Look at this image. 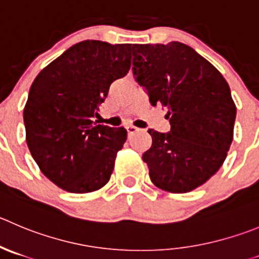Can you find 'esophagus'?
<instances>
[{
  "label": "esophagus",
  "mask_w": 259,
  "mask_h": 259,
  "mask_svg": "<svg viewBox=\"0 0 259 259\" xmlns=\"http://www.w3.org/2000/svg\"><path fill=\"white\" fill-rule=\"evenodd\" d=\"M125 130H127L128 135H134V134H135V132L140 131L139 128H137V127H135V125H132V124H128V125H127V127H125Z\"/></svg>",
  "instance_id": "34e87169"
}]
</instances>
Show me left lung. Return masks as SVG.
<instances>
[{
    "mask_svg": "<svg viewBox=\"0 0 259 259\" xmlns=\"http://www.w3.org/2000/svg\"><path fill=\"white\" fill-rule=\"evenodd\" d=\"M134 75L151 105L168 110L170 132L149 130L142 160L157 188L186 193L220 169L230 149L236 107L225 78L193 48L179 41L134 44Z\"/></svg>",
    "mask_w": 259,
    "mask_h": 259,
    "instance_id": "1",
    "label": "left lung"
}]
</instances>
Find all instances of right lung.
I'll return each mask as SVG.
<instances>
[{"label": "right lung", "instance_id": "right-lung-1", "mask_svg": "<svg viewBox=\"0 0 259 259\" xmlns=\"http://www.w3.org/2000/svg\"><path fill=\"white\" fill-rule=\"evenodd\" d=\"M131 44L83 40L39 72L24 108L26 144L41 173L72 193L104 187L117 152L127 140L123 127L97 124L110 83L131 67Z\"/></svg>", "mask_w": 259, "mask_h": 259}]
</instances>
